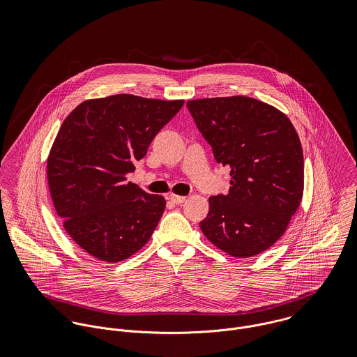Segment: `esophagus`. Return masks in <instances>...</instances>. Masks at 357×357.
I'll use <instances>...</instances> for the list:
<instances>
[{"label": "esophagus", "instance_id": "34e87169", "mask_svg": "<svg viewBox=\"0 0 357 357\" xmlns=\"http://www.w3.org/2000/svg\"><path fill=\"white\" fill-rule=\"evenodd\" d=\"M169 199L173 202V204H181L185 202V197H181V195H176V194H172L170 197H169Z\"/></svg>", "mask_w": 357, "mask_h": 357}]
</instances>
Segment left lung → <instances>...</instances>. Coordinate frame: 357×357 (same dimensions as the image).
<instances>
[{"instance_id": "left-lung-1", "label": "left lung", "mask_w": 357, "mask_h": 357, "mask_svg": "<svg viewBox=\"0 0 357 357\" xmlns=\"http://www.w3.org/2000/svg\"><path fill=\"white\" fill-rule=\"evenodd\" d=\"M187 107L229 167L227 195L208 198L204 236L236 258L259 255L286 232L304 194V153L291 121L273 105L246 96L188 100Z\"/></svg>"}]
</instances>
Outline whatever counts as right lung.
Listing matches in <instances>:
<instances>
[{"instance_id": "obj_1", "label": "right lung", "mask_w": 357, "mask_h": 357, "mask_svg": "<svg viewBox=\"0 0 357 357\" xmlns=\"http://www.w3.org/2000/svg\"><path fill=\"white\" fill-rule=\"evenodd\" d=\"M183 104L122 93L85 100L63 121L47 160L48 185L63 228L88 255L119 262L150 241L166 201L126 174Z\"/></svg>"}]
</instances>
